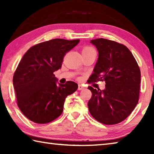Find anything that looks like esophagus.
<instances>
[{"label":"esophagus","instance_id":"1","mask_svg":"<svg viewBox=\"0 0 154 154\" xmlns=\"http://www.w3.org/2000/svg\"><path fill=\"white\" fill-rule=\"evenodd\" d=\"M83 88H84V87H83L82 85L79 84V85H78V90H82Z\"/></svg>","mask_w":154,"mask_h":154}]
</instances>
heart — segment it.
<instances>
[{
  "label": "heart",
  "instance_id": "1",
  "mask_svg": "<svg viewBox=\"0 0 154 154\" xmlns=\"http://www.w3.org/2000/svg\"><path fill=\"white\" fill-rule=\"evenodd\" d=\"M95 51V49H94L92 47L87 46L83 48L82 49V52H86V51Z\"/></svg>",
  "mask_w": 154,
  "mask_h": 154
}]
</instances>
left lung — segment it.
I'll list each match as a JSON object with an SVG mask.
<instances>
[{
	"label": "left lung",
	"instance_id": "1",
	"mask_svg": "<svg viewBox=\"0 0 154 154\" xmlns=\"http://www.w3.org/2000/svg\"><path fill=\"white\" fill-rule=\"evenodd\" d=\"M98 51V59L89 79L91 82H105V89H94L88 106L96 120L114 125L128 118L139 99L140 71L128 48L106 38L91 41Z\"/></svg>",
	"mask_w": 154,
	"mask_h": 154
}]
</instances>
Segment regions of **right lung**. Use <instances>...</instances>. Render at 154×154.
I'll use <instances>...</instances> for the list:
<instances>
[{
  "mask_svg": "<svg viewBox=\"0 0 154 154\" xmlns=\"http://www.w3.org/2000/svg\"><path fill=\"white\" fill-rule=\"evenodd\" d=\"M79 39L54 38L36 44L22 57L13 77L17 104L22 113L36 124H48L63 111L68 95L77 90L76 83L56 84L54 72L60 69L64 56Z\"/></svg>",
  "mask_w": 154,
  "mask_h": 154,
  "instance_id": "add662e5",
  "label": "right lung"
}]
</instances>
